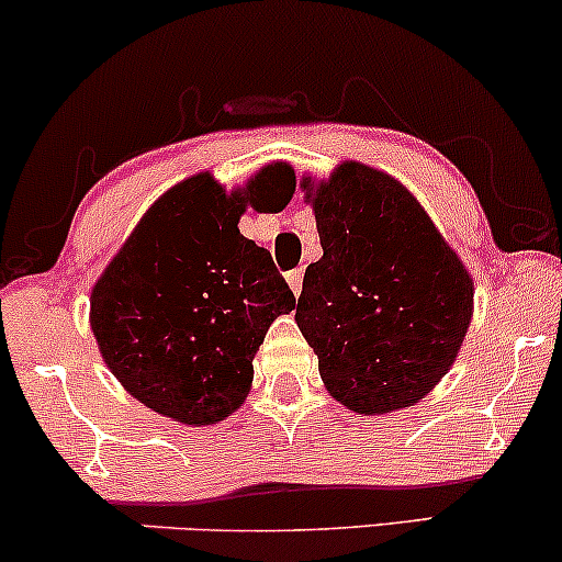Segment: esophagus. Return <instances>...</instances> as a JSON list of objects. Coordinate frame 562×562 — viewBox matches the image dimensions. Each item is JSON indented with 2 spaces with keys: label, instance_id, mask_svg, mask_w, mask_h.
Returning <instances> with one entry per match:
<instances>
[{
  "label": "esophagus",
  "instance_id": "esophagus-1",
  "mask_svg": "<svg viewBox=\"0 0 562 562\" xmlns=\"http://www.w3.org/2000/svg\"><path fill=\"white\" fill-rule=\"evenodd\" d=\"M302 279H304L302 268H294V270H289V273H286V283L292 286L294 296H300V292H302Z\"/></svg>",
  "mask_w": 562,
  "mask_h": 562
}]
</instances>
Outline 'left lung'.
<instances>
[{"label": "left lung", "instance_id": "left-lung-1", "mask_svg": "<svg viewBox=\"0 0 562 562\" xmlns=\"http://www.w3.org/2000/svg\"><path fill=\"white\" fill-rule=\"evenodd\" d=\"M304 190L323 258L304 270L296 325L325 387L359 414L414 406L459 355L472 276L398 179L344 161Z\"/></svg>", "mask_w": 562, "mask_h": 562}]
</instances>
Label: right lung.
<instances>
[{
  "label": "right lung",
  "mask_w": 562,
  "mask_h": 562,
  "mask_svg": "<svg viewBox=\"0 0 562 562\" xmlns=\"http://www.w3.org/2000/svg\"><path fill=\"white\" fill-rule=\"evenodd\" d=\"M292 190L283 164L232 192L200 171L148 207L90 292V330L130 396L182 425L241 406L270 323L296 300L237 224L247 205H286Z\"/></svg>",
  "instance_id": "add662e5"
}]
</instances>
